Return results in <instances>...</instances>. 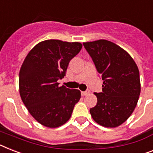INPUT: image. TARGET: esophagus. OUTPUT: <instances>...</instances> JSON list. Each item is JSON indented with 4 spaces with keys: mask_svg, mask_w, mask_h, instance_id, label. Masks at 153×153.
I'll return each instance as SVG.
<instances>
[{
    "mask_svg": "<svg viewBox=\"0 0 153 153\" xmlns=\"http://www.w3.org/2000/svg\"><path fill=\"white\" fill-rule=\"evenodd\" d=\"M89 93H90V92H89V90H87V91L82 92V93H81V94H82V96L84 97V96H86V95H89Z\"/></svg>",
    "mask_w": 153,
    "mask_h": 153,
    "instance_id": "esophagus-1",
    "label": "esophagus"
}]
</instances>
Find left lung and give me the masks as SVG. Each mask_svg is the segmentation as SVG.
Segmentation results:
<instances>
[{
    "instance_id": "1",
    "label": "left lung",
    "mask_w": 153,
    "mask_h": 153,
    "mask_svg": "<svg viewBox=\"0 0 153 153\" xmlns=\"http://www.w3.org/2000/svg\"><path fill=\"white\" fill-rule=\"evenodd\" d=\"M83 45L103 80L102 92L95 93L97 103L89 112L101 126H119L132 114L141 93L137 64L127 52L109 41L84 42Z\"/></svg>"
}]
</instances>
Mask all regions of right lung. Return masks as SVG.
I'll use <instances>...</instances> for the list:
<instances>
[{
    "label": "right lung",
    "mask_w": 153,
    "mask_h": 153,
    "mask_svg": "<svg viewBox=\"0 0 153 153\" xmlns=\"http://www.w3.org/2000/svg\"><path fill=\"white\" fill-rule=\"evenodd\" d=\"M79 42L46 40L30 51L21 66L19 94L30 115L43 126L56 128L69 120L81 98L79 89L59 86L71 59L80 52Z\"/></svg>",
    "instance_id": "obj_1"
}]
</instances>
